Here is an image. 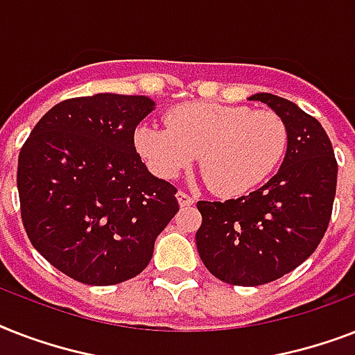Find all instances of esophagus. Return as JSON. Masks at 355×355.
Listing matches in <instances>:
<instances>
[{"instance_id":"1","label":"esophagus","mask_w":355,"mask_h":355,"mask_svg":"<svg viewBox=\"0 0 355 355\" xmlns=\"http://www.w3.org/2000/svg\"><path fill=\"white\" fill-rule=\"evenodd\" d=\"M177 199H178V205H180V206H191L195 202L193 197H191V195H188V193H184V191H178Z\"/></svg>"}]
</instances>
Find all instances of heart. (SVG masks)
Returning a JSON list of instances; mask_svg holds the SVG:
<instances>
[{
    "instance_id": "heart-1",
    "label": "heart",
    "mask_w": 355,
    "mask_h": 355,
    "mask_svg": "<svg viewBox=\"0 0 355 355\" xmlns=\"http://www.w3.org/2000/svg\"><path fill=\"white\" fill-rule=\"evenodd\" d=\"M167 127L144 123L134 145L162 178H177L200 155L206 182L223 197H239L267 180L287 150V127L272 110L221 103H184L166 116Z\"/></svg>"
}]
</instances>
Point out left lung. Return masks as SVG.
I'll use <instances>...</instances> for the list:
<instances>
[{
	"instance_id": "1",
	"label": "left lung",
	"mask_w": 355,
	"mask_h": 355,
	"mask_svg": "<svg viewBox=\"0 0 355 355\" xmlns=\"http://www.w3.org/2000/svg\"><path fill=\"white\" fill-rule=\"evenodd\" d=\"M287 127L280 169L252 193L225 202L199 200L202 225L195 234L206 269L232 286H263L278 280L315 252L336 199L337 160L319 121L295 103L254 94Z\"/></svg>"
}]
</instances>
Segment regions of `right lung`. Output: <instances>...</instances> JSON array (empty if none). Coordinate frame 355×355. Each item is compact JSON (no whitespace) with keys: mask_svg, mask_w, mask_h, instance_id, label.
<instances>
[{"mask_svg":"<svg viewBox=\"0 0 355 355\" xmlns=\"http://www.w3.org/2000/svg\"><path fill=\"white\" fill-rule=\"evenodd\" d=\"M145 96L96 94L55 105L19 150L21 221L33 247L88 286L130 280L149 265L178 211L177 188L150 175L134 130Z\"/></svg>","mask_w":355,"mask_h":355,"instance_id":"1","label":"right lung"}]
</instances>
